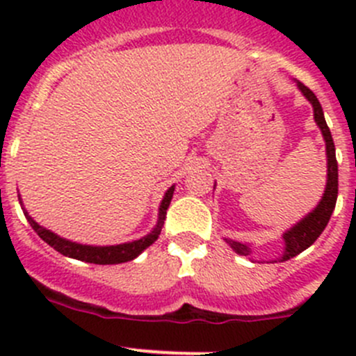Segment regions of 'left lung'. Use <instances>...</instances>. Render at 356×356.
<instances>
[{
	"label": "left lung",
	"instance_id": "1",
	"mask_svg": "<svg viewBox=\"0 0 356 356\" xmlns=\"http://www.w3.org/2000/svg\"><path fill=\"white\" fill-rule=\"evenodd\" d=\"M298 88L301 89V92L307 96V99L312 103V106H314L315 122H317V125L321 127L322 136H324L325 139V149H327V186H325L324 196H322L317 208H315L308 217H305L300 224L294 225L291 231L284 234L286 251L281 257V261H286L289 260V258L296 257V254H300L301 251H305L307 248H310L315 241H317L318 236L324 232L325 225L329 224V218H331L337 200V160L331 131H329L327 124H325L324 111H322L321 103H318L314 91L308 89L305 84H301V82H298ZM229 245L234 248L236 253L245 254V257L250 254V248L246 245H241V243L236 241H229Z\"/></svg>",
	"mask_w": 356,
	"mask_h": 356
}]
</instances>
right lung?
Wrapping results in <instances>:
<instances>
[{"label":"right lung","instance_id":"obj_1","mask_svg":"<svg viewBox=\"0 0 356 356\" xmlns=\"http://www.w3.org/2000/svg\"><path fill=\"white\" fill-rule=\"evenodd\" d=\"M172 195H174V186L165 193V198L160 204V217H158L156 227L149 232L146 238L138 239V241L125 243V245H117V246H86V245H77V243L67 241V239L60 238V236L53 234L48 229L41 227L38 222L32 220L29 217V213L25 211V217H27L31 227L38 232L39 238L42 241L48 243L49 246L55 248L58 253L65 254V257L75 258V260L88 261V264H98V265H111V264H124V261L134 260L143 250H146L149 245L156 241L158 236H160L161 227H163L165 217H167V208L170 204Z\"/></svg>","mask_w":356,"mask_h":356}]
</instances>
